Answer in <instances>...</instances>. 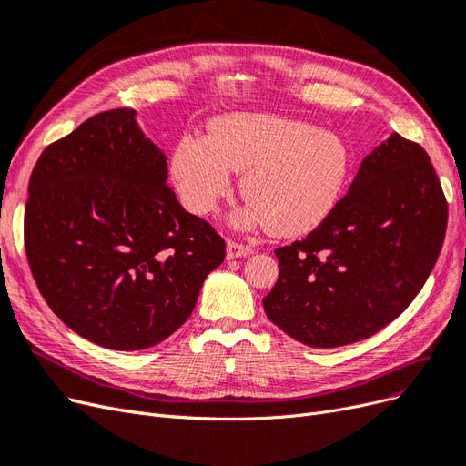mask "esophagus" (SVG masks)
Wrapping results in <instances>:
<instances>
[{"mask_svg": "<svg viewBox=\"0 0 466 466\" xmlns=\"http://www.w3.org/2000/svg\"><path fill=\"white\" fill-rule=\"evenodd\" d=\"M249 253H251L249 246L234 242V239H230V242L227 244V259H238V258H244V255H249Z\"/></svg>", "mask_w": 466, "mask_h": 466, "instance_id": "obj_1", "label": "esophagus"}]
</instances>
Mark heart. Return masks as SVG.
Segmentation results:
<instances>
[{"label": "heart", "instance_id": "heart-1", "mask_svg": "<svg viewBox=\"0 0 466 466\" xmlns=\"http://www.w3.org/2000/svg\"><path fill=\"white\" fill-rule=\"evenodd\" d=\"M232 170L244 174L249 201L239 220L298 236L331 215L347 186L350 153L339 135L273 114L222 116L208 139L186 135L174 148V184L195 215L215 211L232 187Z\"/></svg>", "mask_w": 466, "mask_h": 466}]
</instances>
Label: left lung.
<instances>
[{
  "label": "left lung",
  "instance_id": "1",
  "mask_svg": "<svg viewBox=\"0 0 466 466\" xmlns=\"http://www.w3.org/2000/svg\"><path fill=\"white\" fill-rule=\"evenodd\" d=\"M447 199L430 157L393 133L362 160L318 228L277 248L267 318L313 349L364 340L395 321L440 258Z\"/></svg>",
  "mask_w": 466,
  "mask_h": 466
}]
</instances>
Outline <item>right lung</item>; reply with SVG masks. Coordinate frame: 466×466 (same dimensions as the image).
Returning a JSON list of instances; mask_svg holds the SVG:
<instances>
[{
    "label": "right lung",
    "mask_w": 466,
    "mask_h": 466,
    "mask_svg": "<svg viewBox=\"0 0 466 466\" xmlns=\"http://www.w3.org/2000/svg\"><path fill=\"white\" fill-rule=\"evenodd\" d=\"M167 177V157L131 108L88 117L35 164L28 267L57 318L104 349L143 350L177 331L227 255Z\"/></svg>",
    "instance_id": "right-lung-1"
}]
</instances>
